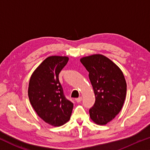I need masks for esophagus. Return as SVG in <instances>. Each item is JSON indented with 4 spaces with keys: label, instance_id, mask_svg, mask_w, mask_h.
<instances>
[{
    "label": "esophagus",
    "instance_id": "1",
    "mask_svg": "<svg viewBox=\"0 0 150 150\" xmlns=\"http://www.w3.org/2000/svg\"><path fill=\"white\" fill-rule=\"evenodd\" d=\"M81 100H82V97L81 96H80V97H79V98H76V101H77V103H80Z\"/></svg>",
    "mask_w": 150,
    "mask_h": 150
}]
</instances>
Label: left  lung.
Instances as JSON below:
<instances>
[{"label": "left lung", "mask_w": 150, "mask_h": 150, "mask_svg": "<svg viewBox=\"0 0 150 150\" xmlns=\"http://www.w3.org/2000/svg\"><path fill=\"white\" fill-rule=\"evenodd\" d=\"M80 61L89 72L95 94L90 117L96 124L105 125L114 119L123 107L126 95L124 74L114 62L102 54L83 57Z\"/></svg>", "instance_id": "8db88e82"}]
</instances>
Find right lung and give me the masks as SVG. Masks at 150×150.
<instances>
[{
	"mask_svg": "<svg viewBox=\"0 0 150 150\" xmlns=\"http://www.w3.org/2000/svg\"><path fill=\"white\" fill-rule=\"evenodd\" d=\"M69 61L67 56H52L35 69L29 81L28 94L37 115L46 123L60 126L70 119L73 104L66 98L58 75Z\"/></svg>",
	"mask_w": 150,
	"mask_h": 150,
	"instance_id": "obj_1",
	"label": "right lung"
}]
</instances>
